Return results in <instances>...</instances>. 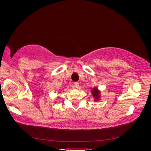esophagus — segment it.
<instances>
[{"mask_svg": "<svg viewBox=\"0 0 151 151\" xmlns=\"http://www.w3.org/2000/svg\"><path fill=\"white\" fill-rule=\"evenodd\" d=\"M74 86H75L76 88L79 89V83H74Z\"/></svg>", "mask_w": 151, "mask_h": 151, "instance_id": "obj_1", "label": "esophagus"}]
</instances>
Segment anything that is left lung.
<instances>
[{"instance_id": "1", "label": "left lung", "mask_w": 151, "mask_h": 151, "mask_svg": "<svg viewBox=\"0 0 151 151\" xmlns=\"http://www.w3.org/2000/svg\"><path fill=\"white\" fill-rule=\"evenodd\" d=\"M91 93H92L93 97L94 98V101H98L100 98V91L98 89V88H94L92 91H91Z\"/></svg>"}]
</instances>
